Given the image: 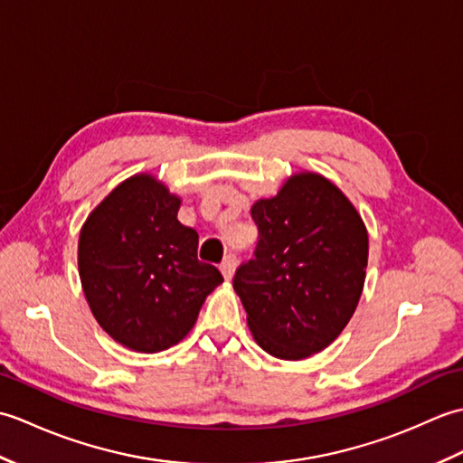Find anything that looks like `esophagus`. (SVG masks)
Returning a JSON list of instances; mask_svg holds the SVG:
<instances>
[{"label":"esophagus","mask_w":463,"mask_h":463,"mask_svg":"<svg viewBox=\"0 0 463 463\" xmlns=\"http://www.w3.org/2000/svg\"><path fill=\"white\" fill-rule=\"evenodd\" d=\"M234 269H237V254L231 252V254H226V257H224L222 262H221V270H222L226 280L232 279Z\"/></svg>","instance_id":"esophagus-1"}]
</instances>
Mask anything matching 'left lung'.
<instances>
[{
  "label": "left lung",
  "mask_w": 463,
  "mask_h": 463,
  "mask_svg": "<svg viewBox=\"0 0 463 463\" xmlns=\"http://www.w3.org/2000/svg\"><path fill=\"white\" fill-rule=\"evenodd\" d=\"M254 257L234 272L254 340L270 356L302 360L338 338L366 279L368 232L338 186L294 175L250 209Z\"/></svg>",
  "instance_id": "obj_1"
}]
</instances>
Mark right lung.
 Instances as JSON below:
<instances>
[{
    "label": "right lung",
    "instance_id": "right-lung-1",
    "mask_svg": "<svg viewBox=\"0 0 463 463\" xmlns=\"http://www.w3.org/2000/svg\"><path fill=\"white\" fill-rule=\"evenodd\" d=\"M181 199L151 175L121 183L85 221L80 277L99 326L135 352H161L194 326L221 270L196 257Z\"/></svg>",
    "mask_w": 463,
    "mask_h": 463
}]
</instances>
